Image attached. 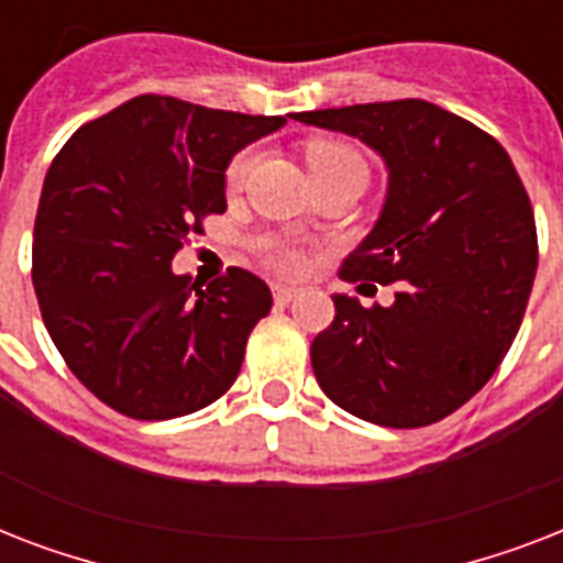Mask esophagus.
<instances>
[{"label": "esophagus", "mask_w": 563, "mask_h": 563, "mask_svg": "<svg viewBox=\"0 0 563 563\" xmlns=\"http://www.w3.org/2000/svg\"><path fill=\"white\" fill-rule=\"evenodd\" d=\"M295 295L298 289H291V286H274V303H280V307H286Z\"/></svg>", "instance_id": "1"}]
</instances>
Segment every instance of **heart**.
<instances>
[{
    "instance_id": "obj_1",
    "label": "heart",
    "mask_w": 563,
    "mask_h": 563,
    "mask_svg": "<svg viewBox=\"0 0 563 563\" xmlns=\"http://www.w3.org/2000/svg\"><path fill=\"white\" fill-rule=\"evenodd\" d=\"M256 161H260L256 148H242V152L233 154L224 166V187L230 192H239L251 178ZM303 163H307L312 184L339 178L368 180V161L362 157L360 148H353L351 143H342V140H327V136L309 140V143H303ZM263 251L265 260L280 274H298L307 265V254L300 247L286 245L280 239H265Z\"/></svg>"
}]
</instances>
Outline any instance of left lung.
Segmentation results:
<instances>
[{
	"label": "left lung",
	"mask_w": 563,
	"mask_h": 563,
	"mask_svg": "<svg viewBox=\"0 0 563 563\" xmlns=\"http://www.w3.org/2000/svg\"><path fill=\"white\" fill-rule=\"evenodd\" d=\"M295 119L360 136L388 166L383 216L339 274L394 283V303L335 295L309 347L318 385L379 427L438 423L488 383L523 324L538 272L523 180L494 136L423 99Z\"/></svg>",
	"instance_id": "1"
}]
</instances>
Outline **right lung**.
Segmentation results:
<instances>
[{
  "label": "right lung",
  "mask_w": 563,
  "mask_h": 563,
  "mask_svg": "<svg viewBox=\"0 0 563 563\" xmlns=\"http://www.w3.org/2000/svg\"><path fill=\"white\" fill-rule=\"evenodd\" d=\"M283 117L136 96L75 131L43 180L31 283L66 368L104 406L169 420L236 383L272 289L245 268L172 274L203 219L228 210L230 157Z\"/></svg>",
  "instance_id": "add662e5"
}]
</instances>
